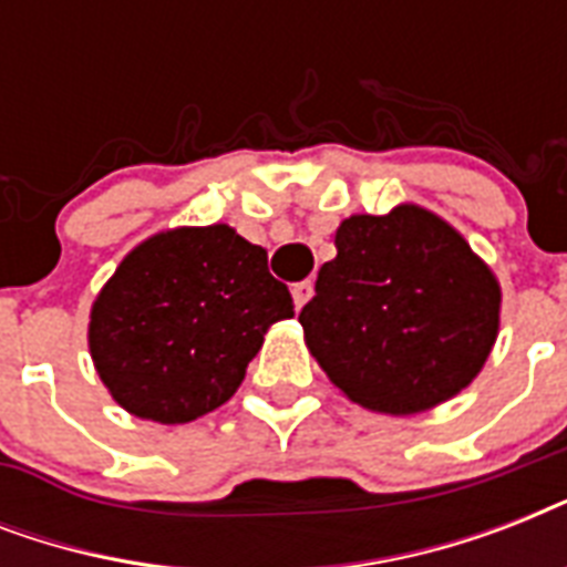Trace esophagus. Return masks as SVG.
I'll use <instances>...</instances> for the list:
<instances>
[{
  "label": "esophagus",
  "instance_id": "obj_1",
  "mask_svg": "<svg viewBox=\"0 0 567 567\" xmlns=\"http://www.w3.org/2000/svg\"><path fill=\"white\" fill-rule=\"evenodd\" d=\"M311 293H315V285H311V279H306V282H297L291 288V297H293V306H297V311L306 306V302L311 300Z\"/></svg>",
  "mask_w": 567,
  "mask_h": 567
}]
</instances>
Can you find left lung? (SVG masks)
<instances>
[{"label": "left lung", "mask_w": 567, "mask_h": 567, "mask_svg": "<svg viewBox=\"0 0 567 567\" xmlns=\"http://www.w3.org/2000/svg\"><path fill=\"white\" fill-rule=\"evenodd\" d=\"M300 311L329 382L368 412L421 414L483 371L501 332V282L462 231L414 203L353 214Z\"/></svg>", "instance_id": "1"}]
</instances>
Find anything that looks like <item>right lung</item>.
<instances>
[{
  "instance_id": "right-lung-1",
  "label": "right lung",
  "mask_w": 567,
  "mask_h": 567,
  "mask_svg": "<svg viewBox=\"0 0 567 567\" xmlns=\"http://www.w3.org/2000/svg\"><path fill=\"white\" fill-rule=\"evenodd\" d=\"M293 318L267 249L226 223L141 240L91 306L87 347L128 414L188 423L229 400L276 320Z\"/></svg>"
}]
</instances>
